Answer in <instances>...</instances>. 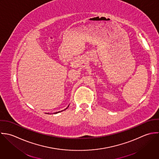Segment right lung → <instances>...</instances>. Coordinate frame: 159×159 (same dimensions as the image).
Masks as SVG:
<instances>
[{
    "label": "right lung",
    "instance_id": "obj_1",
    "mask_svg": "<svg viewBox=\"0 0 159 159\" xmlns=\"http://www.w3.org/2000/svg\"><path fill=\"white\" fill-rule=\"evenodd\" d=\"M68 107H69V106H68V107H66V108H65V110H66V109H67V108H68ZM62 111H63V110H62ZM60 111H58V112H55V113H59V112H60ZM48 114H49V113H48Z\"/></svg>",
    "mask_w": 159,
    "mask_h": 159
}]
</instances>
